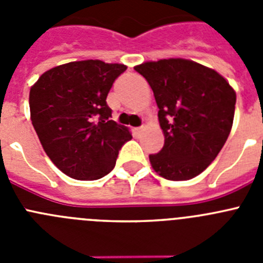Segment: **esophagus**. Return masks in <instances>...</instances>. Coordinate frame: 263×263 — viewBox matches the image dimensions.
I'll return each mask as SVG.
<instances>
[{"label":"esophagus","mask_w":263,"mask_h":263,"mask_svg":"<svg viewBox=\"0 0 263 263\" xmlns=\"http://www.w3.org/2000/svg\"><path fill=\"white\" fill-rule=\"evenodd\" d=\"M143 129H145V126H141V127H136V133H141V132H143Z\"/></svg>","instance_id":"1"}]
</instances>
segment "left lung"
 <instances>
[{
    "mask_svg": "<svg viewBox=\"0 0 263 263\" xmlns=\"http://www.w3.org/2000/svg\"><path fill=\"white\" fill-rule=\"evenodd\" d=\"M147 80L159 108L163 148L148 155L158 175L188 180L212 163L231 133L236 92L220 73L187 59L134 67Z\"/></svg>",
    "mask_w": 263,
    "mask_h": 263,
    "instance_id": "8db88e82",
    "label": "left lung"
}]
</instances>
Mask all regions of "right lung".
I'll use <instances>...</instances> for the list:
<instances>
[{
  "label": "right lung",
  "mask_w": 263,
  "mask_h": 263,
  "mask_svg": "<svg viewBox=\"0 0 263 263\" xmlns=\"http://www.w3.org/2000/svg\"><path fill=\"white\" fill-rule=\"evenodd\" d=\"M126 66L80 60L46 71L30 89V115L43 150L58 168L78 180H96L116 166L132 139L110 120L106 96Z\"/></svg>",
  "instance_id": "right-lung-1"
}]
</instances>
